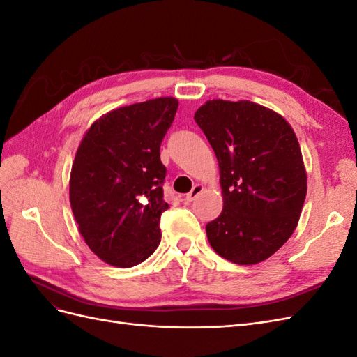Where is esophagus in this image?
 I'll use <instances>...</instances> for the list:
<instances>
[{"label": "esophagus", "mask_w": 357, "mask_h": 357, "mask_svg": "<svg viewBox=\"0 0 357 357\" xmlns=\"http://www.w3.org/2000/svg\"><path fill=\"white\" fill-rule=\"evenodd\" d=\"M204 190V186L202 185H195L193 186V189L188 193V195L185 197V201L186 202H192V201H195L197 199V197L199 195V193Z\"/></svg>", "instance_id": "esophagus-1"}]
</instances>
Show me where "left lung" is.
<instances>
[{
  "label": "left lung",
  "instance_id": "left-lung-1",
  "mask_svg": "<svg viewBox=\"0 0 357 357\" xmlns=\"http://www.w3.org/2000/svg\"><path fill=\"white\" fill-rule=\"evenodd\" d=\"M219 162L223 210L205 226L214 252L232 264L273 256L296 229L307 172L294 129L252 101L211 100L195 113Z\"/></svg>",
  "mask_w": 357,
  "mask_h": 357
}]
</instances>
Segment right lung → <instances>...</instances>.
Instances as JSON below:
<instances>
[{"label": "right lung", "instance_id": "add662e5", "mask_svg": "<svg viewBox=\"0 0 357 357\" xmlns=\"http://www.w3.org/2000/svg\"><path fill=\"white\" fill-rule=\"evenodd\" d=\"M177 107L172 96L119 107L82 138L70 204L84 243L105 264L135 266L160 243L159 222L168 204L159 149Z\"/></svg>", "mask_w": 357, "mask_h": 357}]
</instances>
